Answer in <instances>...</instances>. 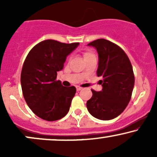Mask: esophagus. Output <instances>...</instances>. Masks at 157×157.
I'll return each instance as SVG.
<instances>
[{"mask_svg": "<svg viewBox=\"0 0 157 157\" xmlns=\"http://www.w3.org/2000/svg\"><path fill=\"white\" fill-rule=\"evenodd\" d=\"M76 89H77V91H80V90H82V88H81L80 86H77Z\"/></svg>", "mask_w": 157, "mask_h": 157, "instance_id": "34e87169", "label": "esophagus"}]
</instances>
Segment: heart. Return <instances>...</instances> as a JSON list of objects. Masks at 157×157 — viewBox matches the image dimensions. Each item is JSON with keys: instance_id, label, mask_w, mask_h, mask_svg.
I'll list each match as a JSON object with an SVG mask.
<instances>
[{"instance_id": "obj_1", "label": "heart", "mask_w": 157, "mask_h": 157, "mask_svg": "<svg viewBox=\"0 0 157 157\" xmlns=\"http://www.w3.org/2000/svg\"><path fill=\"white\" fill-rule=\"evenodd\" d=\"M94 55L92 52H89V51L84 52V54H83L84 59H86V58H88V57H91V56H94Z\"/></svg>"}]
</instances>
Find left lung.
<instances>
[{"label": "left lung", "instance_id": "obj_1", "mask_svg": "<svg viewBox=\"0 0 157 157\" xmlns=\"http://www.w3.org/2000/svg\"><path fill=\"white\" fill-rule=\"evenodd\" d=\"M96 48L99 63L97 75L102 77V89L92 90L86 107L94 117L101 120L116 118L130 102L134 86L133 68L125 52L105 39H97L88 44Z\"/></svg>", "mask_w": 157, "mask_h": 157}]
</instances>
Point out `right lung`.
I'll return each mask as SVG.
<instances>
[{
  "label": "right lung",
  "mask_w": 157,
  "mask_h": 157,
  "mask_svg": "<svg viewBox=\"0 0 157 157\" xmlns=\"http://www.w3.org/2000/svg\"><path fill=\"white\" fill-rule=\"evenodd\" d=\"M78 46L46 40L29 52L21 71V88L27 105L40 118L55 121L69 111L76 88L65 87L56 78L67 56Z\"/></svg>",
  "instance_id": "obj_1"
}]
</instances>
